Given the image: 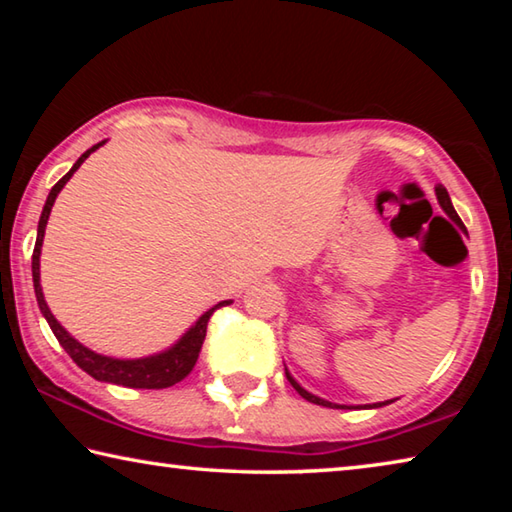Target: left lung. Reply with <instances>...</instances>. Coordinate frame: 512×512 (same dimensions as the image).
<instances>
[{
  "label": "left lung",
  "instance_id": "1",
  "mask_svg": "<svg viewBox=\"0 0 512 512\" xmlns=\"http://www.w3.org/2000/svg\"><path fill=\"white\" fill-rule=\"evenodd\" d=\"M436 198H438V203H440V207H443L445 210V214L447 216H452V219L456 221V223H461V219H458V214H456V210H454V205H452V198H449V194H447V189L443 187V185H438L436 187ZM287 370V379L291 381V386L296 388V391L305 397L307 402H311V404H318V406H329V409H379V406H386V404H391V402H395V400H386V402H375V404H359V406H345V404H334V402H327V400H323V397H318V395H314V393H309V391H305V388H302L296 379H293V375L289 372V368H284Z\"/></svg>",
  "mask_w": 512,
  "mask_h": 512
}]
</instances>
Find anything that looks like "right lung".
<instances>
[{
	"instance_id": "obj_1",
	"label": "right lung",
	"mask_w": 512,
	"mask_h": 512,
	"mask_svg": "<svg viewBox=\"0 0 512 512\" xmlns=\"http://www.w3.org/2000/svg\"><path fill=\"white\" fill-rule=\"evenodd\" d=\"M103 144H106V140L94 144L92 149L85 151L81 158L74 162V167L69 169L54 187H51L47 203H45V207H42V214L38 221V239H36V248H33V257H31L33 289H36V298H38V307L42 311V316L47 318V323L51 327V332H54V336L58 339V343L63 345V350L74 359L76 366L88 372L90 377H94L97 381H108V384L126 386V388H169L173 384H178V381H183L196 366L198 352H201L203 341H205L207 320H210V316L214 314V309L230 305L232 300H223V302H219V305H214L212 309H207L205 314L198 318L196 323L189 327L176 343L171 345V348L162 350L158 354H149V357H140V359H117V357H106V354L94 352L90 348H85L81 341H76L74 336L58 323L56 316L51 314V309L45 300V293H42V287H40V253H42V239H45V228H47L51 207H54L60 189H63L67 185V180L74 176V171L90 158V153L97 151Z\"/></svg>"
}]
</instances>
